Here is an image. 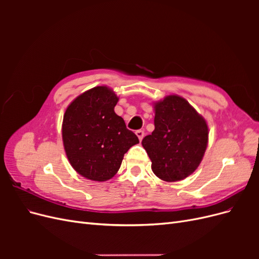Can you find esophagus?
<instances>
[{"mask_svg":"<svg viewBox=\"0 0 259 259\" xmlns=\"http://www.w3.org/2000/svg\"><path fill=\"white\" fill-rule=\"evenodd\" d=\"M136 135H137V137H138V139H139V142H142L144 136H145V133H144V131L139 130V131L136 132Z\"/></svg>","mask_w":259,"mask_h":259,"instance_id":"1","label":"esophagus"}]
</instances>
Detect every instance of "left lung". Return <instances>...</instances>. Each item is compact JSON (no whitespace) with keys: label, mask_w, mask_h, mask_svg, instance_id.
<instances>
[{"label":"left lung","mask_w":259,"mask_h":259,"mask_svg":"<svg viewBox=\"0 0 259 259\" xmlns=\"http://www.w3.org/2000/svg\"><path fill=\"white\" fill-rule=\"evenodd\" d=\"M153 106L154 131L142 145L156 176L168 183L183 180L198 168L205 153L206 121L178 95L166 96Z\"/></svg>","instance_id":"left-lung-1"}]
</instances>
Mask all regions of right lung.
<instances>
[{
    "label": "right lung",
    "instance_id": "add662e5",
    "mask_svg": "<svg viewBox=\"0 0 259 259\" xmlns=\"http://www.w3.org/2000/svg\"><path fill=\"white\" fill-rule=\"evenodd\" d=\"M119 100L107 86H96L77 96L62 121V142L71 166L81 176L106 182L119 170L124 154L138 144L114 112Z\"/></svg>",
    "mask_w": 259,
    "mask_h": 259
}]
</instances>
